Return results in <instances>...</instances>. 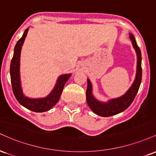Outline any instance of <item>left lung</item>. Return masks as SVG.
<instances>
[{"label": "left lung", "mask_w": 156, "mask_h": 156, "mask_svg": "<svg viewBox=\"0 0 156 156\" xmlns=\"http://www.w3.org/2000/svg\"><path fill=\"white\" fill-rule=\"evenodd\" d=\"M130 38L132 41L133 48H135L137 54V69L136 76L133 85L123 96L119 98L113 99L109 101L108 103H101L98 101L92 94V84L90 80L87 79V89L86 92L87 95V101L89 108L92 110L93 112L101 117H110L115 115L119 113L124 112L130 106L134 98L136 95L141 81L142 76V69H141V53L140 48L137 45L135 37L130 34Z\"/></svg>", "instance_id": "1"}]
</instances>
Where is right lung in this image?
<instances>
[{"mask_svg":"<svg viewBox=\"0 0 156 156\" xmlns=\"http://www.w3.org/2000/svg\"><path fill=\"white\" fill-rule=\"evenodd\" d=\"M28 31V28L25 30L23 37L17 41L15 47V50H14L13 57L11 61L10 76L12 91H13L17 101L23 106L26 107V108L29 109L32 112H47L53 108L60 99L64 85L71 75L67 74L60 76L57 80V83L55 86L54 89L46 98H42V99H30V98H26L23 95L22 89L20 87V55L21 48H22Z\"/></svg>","mask_w":156,"mask_h":156,"instance_id":"right-lung-1","label":"right lung"}]
</instances>
